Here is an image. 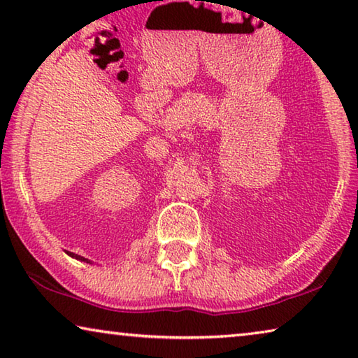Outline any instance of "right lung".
Here are the masks:
<instances>
[{"mask_svg":"<svg viewBox=\"0 0 358 358\" xmlns=\"http://www.w3.org/2000/svg\"><path fill=\"white\" fill-rule=\"evenodd\" d=\"M66 254H68V256H71V257H74V259H77V260H82V262L92 264V262H90V260H88V259H85V257H82V256H78V254H74V252H69V251H66Z\"/></svg>","mask_w":358,"mask_h":358,"instance_id":"1","label":"right lung"}]
</instances>
